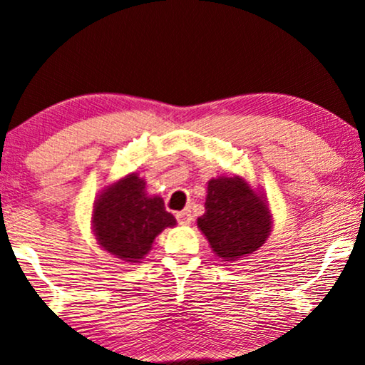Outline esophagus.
<instances>
[{"mask_svg": "<svg viewBox=\"0 0 365 365\" xmlns=\"http://www.w3.org/2000/svg\"><path fill=\"white\" fill-rule=\"evenodd\" d=\"M175 217H177L180 225H188L192 222V212L188 209L182 210V212H177V215H175Z\"/></svg>", "mask_w": 365, "mask_h": 365, "instance_id": "1", "label": "esophagus"}]
</instances>
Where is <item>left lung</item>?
Listing matches in <instances>:
<instances>
[{
    "instance_id": "obj_1",
    "label": "left lung",
    "mask_w": 365,
    "mask_h": 365,
    "mask_svg": "<svg viewBox=\"0 0 365 365\" xmlns=\"http://www.w3.org/2000/svg\"><path fill=\"white\" fill-rule=\"evenodd\" d=\"M212 251L227 262L257 251L273 229V214L266 197L246 178H210L207 185L205 214L197 219Z\"/></svg>"
}]
</instances>
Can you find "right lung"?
<instances>
[{
    "instance_id": "add662e5",
    "label": "right lung",
    "mask_w": 365,
    "mask_h": 365,
    "mask_svg": "<svg viewBox=\"0 0 365 365\" xmlns=\"http://www.w3.org/2000/svg\"><path fill=\"white\" fill-rule=\"evenodd\" d=\"M92 230L109 255L126 262H140L163 229L177 220L165 210L163 198L146 193V182L129 173L104 187L92 209Z\"/></svg>"
}]
</instances>
